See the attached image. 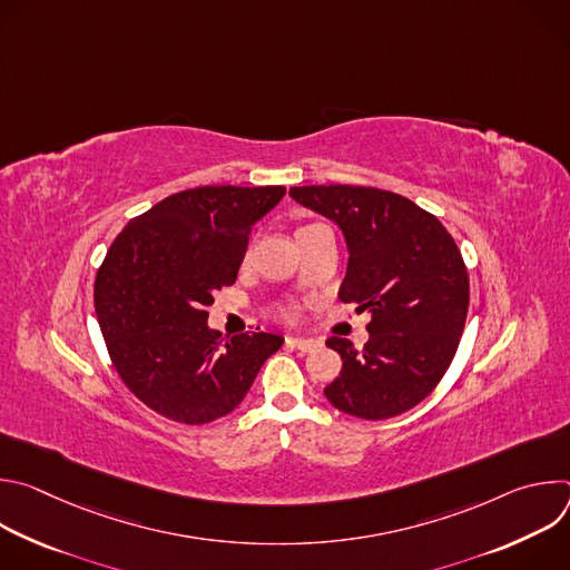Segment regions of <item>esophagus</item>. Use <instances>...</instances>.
<instances>
[{"label": "esophagus", "mask_w": 570, "mask_h": 570, "mask_svg": "<svg viewBox=\"0 0 570 570\" xmlns=\"http://www.w3.org/2000/svg\"><path fill=\"white\" fill-rule=\"evenodd\" d=\"M286 343H291L293 347H297L299 352H311V350H315L320 343L317 341H313V338H286Z\"/></svg>", "instance_id": "1"}]
</instances>
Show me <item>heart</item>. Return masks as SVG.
<instances>
[{
	"label": "heart",
	"instance_id": "obj_1",
	"mask_svg": "<svg viewBox=\"0 0 570 570\" xmlns=\"http://www.w3.org/2000/svg\"><path fill=\"white\" fill-rule=\"evenodd\" d=\"M284 315H286V317H293V315H295V311H293V308H286V311H284Z\"/></svg>",
	"mask_w": 570,
	"mask_h": 570
}]
</instances>
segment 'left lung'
<instances>
[{
  "mask_svg": "<svg viewBox=\"0 0 570 570\" xmlns=\"http://www.w3.org/2000/svg\"><path fill=\"white\" fill-rule=\"evenodd\" d=\"M291 198L334 220L347 243L338 297L372 315L363 350L332 336L343 370L324 396L361 420L415 409L449 370L469 308V275L446 227L413 200L354 185L291 187Z\"/></svg>",
  "mask_w": 570,
  "mask_h": 570,
  "instance_id": "1",
  "label": "left lung"
}]
</instances>
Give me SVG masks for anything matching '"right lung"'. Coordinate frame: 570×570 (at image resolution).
Masks as SVG:
<instances>
[{"instance_id": "right-lung-1", "label": "right lung", "mask_w": 570, "mask_h": 570, "mask_svg": "<svg viewBox=\"0 0 570 570\" xmlns=\"http://www.w3.org/2000/svg\"><path fill=\"white\" fill-rule=\"evenodd\" d=\"M284 187H198L128 220L95 282L108 354L157 415L200 426L232 413L284 338L207 327L214 293L236 282L253 225Z\"/></svg>"}]
</instances>
